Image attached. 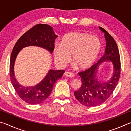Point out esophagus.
Here are the masks:
<instances>
[{"label": "esophagus", "instance_id": "34e87169", "mask_svg": "<svg viewBox=\"0 0 131 131\" xmlns=\"http://www.w3.org/2000/svg\"><path fill=\"white\" fill-rule=\"evenodd\" d=\"M64 75L65 76L68 77H73L74 76V74L73 73L71 72H66L65 73H64Z\"/></svg>", "mask_w": 131, "mask_h": 131}]
</instances>
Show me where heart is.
Here are the masks:
<instances>
[{"mask_svg": "<svg viewBox=\"0 0 131 131\" xmlns=\"http://www.w3.org/2000/svg\"><path fill=\"white\" fill-rule=\"evenodd\" d=\"M102 45L98 37L78 32L67 34L62 39L61 44L54 47L55 61L64 66L72 60L80 69L90 67L96 61Z\"/></svg>", "mask_w": 131, "mask_h": 131, "instance_id": "1", "label": "heart"}]
</instances>
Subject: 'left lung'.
I'll return each mask as SVG.
<instances>
[{"label": "left lung", "instance_id": "left-lung-1", "mask_svg": "<svg viewBox=\"0 0 131 131\" xmlns=\"http://www.w3.org/2000/svg\"><path fill=\"white\" fill-rule=\"evenodd\" d=\"M99 28L105 34L106 41L105 52L96 63L79 73L81 79V86L74 93L80 103L88 107L96 106L105 102L113 92L120 76V57L116 42L105 29L101 26ZM105 61L112 62L114 74L109 81L101 82L98 80L96 73L98 66Z\"/></svg>", "mask_w": 131, "mask_h": 131}]
</instances>
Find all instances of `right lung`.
<instances>
[{
	"mask_svg": "<svg viewBox=\"0 0 131 131\" xmlns=\"http://www.w3.org/2000/svg\"><path fill=\"white\" fill-rule=\"evenodd\" d=\"M57 37L51 26L47 24H37L21 36L13 48L10 61L11 82L19 97L29 104L36 105L45 101L51 93L55 83L61 78L65 70L51 69L38 84L32 87H24L18 83L14 77L15 59L24 47L31 46L44 48L51 54L54 51L55 40Z\"/></svg>",
	"mask_w": 131,
	"mask_h": 131,
	"instance_id": "1",
	"label": "right lung"
}]
</instances>
